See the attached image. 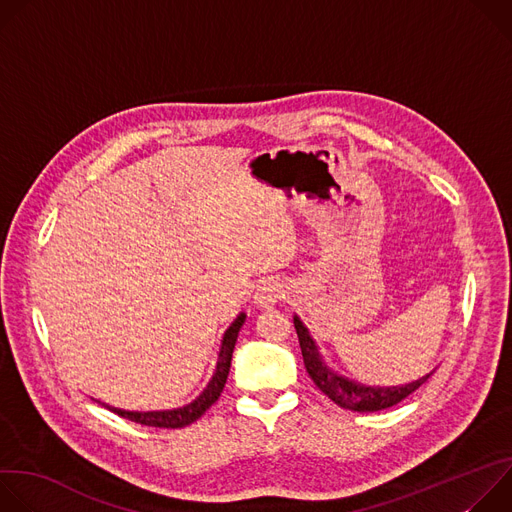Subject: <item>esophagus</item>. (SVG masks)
<instances>
[{
  "instance_id": "1",
  "label": "esophagus",
  "mask_w": 512,
  "mask_h": 512,
  "mask_svg": "<svg viewBox=\"0 0 512 512\" xmlns=\"http://www.w3.org/2000/svg\"><path fill=\"white\" fill-rule=\"evenodd\" d=\"M281 298H283V285L277 283L275 279H267V281H261V283L257 285L253 302H255L257 308L269 310V308H273Z\"/></svg>"
}]
</instances>
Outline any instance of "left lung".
I'll use <instances>...</instances> for the list:
<instances>
[{
  "label": "left lung",
  "instance_id": "8db88e82",
  "mask_svg": "<svg viewBox=\"0 0 512 512\" xmlns=\"http://www.w3.org/2000/svg\"><path fill=\"white\" fill-rule=\"evenodd\" d=\"M294 326H296V332L300 338V348H302L304 364H306V371H308L310 379L328 399H332L342 409L373 413V411L393 407V405L401 403L405 397H409L413 391H417L435 371L433 369L431 373L419 377L417 381L397 385V387L395 385L393 387L362 385V383H356V381L336 373L332 367H328L322 352H320V346L316 344L314 336L310 334L308 326L302 322V318L298 314H294Z\"/></svg>",
  "mask_w": 512,
  "mask_h": 512
}]
</instances>
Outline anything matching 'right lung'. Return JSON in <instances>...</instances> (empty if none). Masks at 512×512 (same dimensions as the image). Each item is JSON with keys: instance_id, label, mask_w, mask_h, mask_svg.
Segmentation results:
<instances>
[{"instance_id": "1", "label": "right lung", "mask_w": 512, "mask_h": 512, "mask_svg": "<svg viewBox=\"0 0 512 512\" xmlns=\"http://www.w3.org/2000/svg\"><path fill=\"white\" fill-rule=\"evenodd\" d=\"M245 320H247V314L241 312L233 320V324L225 330V334L221 338V346H218V358H216V364H214L212 377L206 383V387L202 389V393L196 399H192L190 403H186L182 407H174V409H156V411H129V409H119V407H113V405H107V403H101V401L99 403L103 407H107L109 411L129 419V421H135L139 425L176 429V427H184V425L194 423L218 397H221V393L225 389V383H227V377H229V371H231L233 350H235V344H237V338H239V332H241Z\"/></svg>"}]
</instances>
